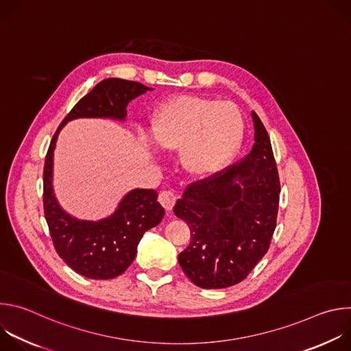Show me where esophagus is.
<instances>
[{
	"label": "esophagus",
	"instance_id": "34e87169",
	"mask_svg": "<svg viewBox=\"0 0 351 351\" xmlns=\"http://www.w3.org/2000/svg\"><path fill=\"white\" fill-rule=\"evenodd\" d=\"M158 202L167 211H172L176 203V195L172 191H161L158 195Z\"/></svg>",
	"mask_w": 351,
	"mask_h": 351
}]
</instances>
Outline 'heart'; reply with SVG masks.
Here are the masks:
<instances>
[{
  "label": "heart",
  "mask_w": 351,
  "mask_h": 351,
  "mask_svg": "<svg viewBox=\"0 0 351 351\" xmlns=\"http://www.w3.org/2000/svg\"><path fill=\"white\" fill-rule=\"evenodd\" d=\"M243 132V117L233 103L198 95L168 98L149 119L154 144L179 152L183 172L194 179L225 169L239 152Z\"/></svg>",
  "instance_id": "heart-1"
}]
</instances>
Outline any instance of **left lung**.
I'll list each match as a JSON object with an SVG mask.
<instances>
[{"label":"left lung","mask_w":351,"mask_h":351,"mask_svg":"<svg viewBox=\"0 0 351 351\" xmlns=\"http://www.w3.org/2000/svg\"><path fill=\"white\" fill-rule=\"evenodd\" d=\"M252 117V152L226 171L191 183L173 207L191 239L178 260L198 287L241 282L267 254L276 228L278 169L269 136L254 111Z\"/></svg>","instance_id":"obj_1"}]
</instances>
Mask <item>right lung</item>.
<instances>
[{
	"instance_id": "right-lung-1",
	"label": "right lung",
	"mask_w": 351,
	"mask_h": 351,
	"mask_svg": "<svg viewBox=\"0 0 351 351\" xmlns=\"http://www.w3.org/2000/svg\"><path fill=\"white\" fill-rule=\"evenodd\" d=\"M141 83L123 79L99 82L73 107L56 132L44 164V215L58 256L75 272L90 279H112L133 263L143 234L164 218L157 191L133 189L119 202L117 210L98 221L79 219L58 203L53 186L54 149L61 129L71 121L112 119L125 122L126 107L133 98L152 91Z\"/></svg>"
}]
</instances>
